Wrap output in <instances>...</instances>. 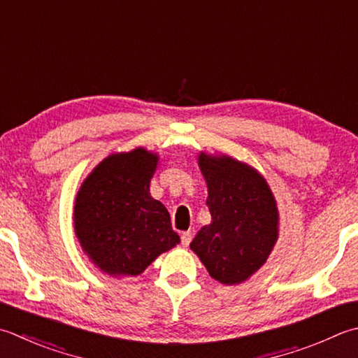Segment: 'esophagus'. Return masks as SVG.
Segmentation results:
<instances>
[{"label": "esophagus", "mask_w": 358, "mask_h": 358, "mask_svg": "<svg viewBox=\"0 0 358 358\" xmlns=\"http://www.w3.org/2000/svg\"><path fill=\"white\" fill-rule=\"evenodd\" d=\"M191 241H192L191 231H185V233H181V245H183V247H189Z\"/></svg>", "instance_id": "1"}]
</instances>
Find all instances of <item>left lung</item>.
<instances>
[{
	"mask_svg": "<svg viewBox=\"0 0 358 358\" xmlns=\"http://www.w3.org/2000/svg\"><path fill=\"white\" fill-rule=\"evenodd\" d=\"M211 223L191 242L209 276L241 284L267 262L279 236V213L267 181L253 167L228 155L200 152Z\"/></svg>",
	"mask_w": 358,
	"mask_h": 358,
	"instance_id": "left-lung-1",
	"label": "left lung"
}]
</instances>
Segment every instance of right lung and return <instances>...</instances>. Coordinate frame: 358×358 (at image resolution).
<instances>
[{
    "label": "right lung",
    "mask_w": 358,
    "mask_h": 358,
    "mask_svg": "<svg viewBox=\"0 0 358 358\" xmlns=\"http://www.w3.org/2000/svg\"><path fill=\"white\" fill-rule=\"evenodd\" d=\"M158 155L143 147L111 153L83 181L74 229L96 267L110 276H138L180 243L163 203L150 195Z\"/></svg>",
    "instance_id": "obj_1"
}]
</instances>
